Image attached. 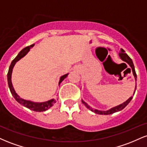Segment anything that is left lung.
Returning a JSON list of instances; mask_svg holds the SVG:
<instances>
[{
    "mask_svg": "<svg viewBox=\"0 0 147 147\" xmlns=\"http://www.w3.org/2000/svg\"><path fill=\"white\" fill-rule=\"evenodd\" d=\"M119 57L121 58V59L124 61H125L126 63H127L130 65V66H131V70H132V71H133V75H134L135 79L136 80V79H137V75H136V70H135V67H134V65H133L132 59H131L130 58L129 56H128L127 54L125 53V51H124L123 49H121V51L119 53ZM135 92H136V90H135ZM132 98H133V97H131L129 99H127L125 102L123 103V104H120V105H119V106H115V107L112 108V109H110V110L105 111H99V110H97V109H93L92 107H90V106L88 105V104L85 102H84L83 100H82V103H83L84 105L86 106L89 110L92 111V112L95 113L99 114V115H111L112 113H115V112H117V111H122L123 109H124V108H125L126 106L129 104V103L131 102V100L132 99Z\"/></svg>",
    "mask_w": 147,
    "mask_h": 147,
    "instance_id": "1",
    "label": "left lung"
}]
</instances>
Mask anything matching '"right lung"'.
Returning <instances> with one entry per match:
<instances>
[{
    "instance_id": "obj_1",
    "label": "right lung",
    "mask_w": 147,
    "mask_h": 147,
    "mask_svg": "<svg viewBox=\"0 0 147 147\" xmlns=\"http://www.w3.org/2000/svg\"><path fill=\"white\" fill-rule=\"evenodd\" d=\"M34 46V44L30 45V46L25 47V48H23V50H21V52L18 53V55L16 56V58L14 59V60L11 61V65H10L9 68V70H8V73H7V82H8V86H9L10 92H11V95H13V97H14V99H16L17 102L21 104V105L24 106L25 107L28 108V109H30V110L34 111H36V112H42V111H47L48 109H50L51 106L53 105L54 103H55V100L54 99H51V100H49L48 102H41V103H36V102H30V101H28V100H25V99L20 98V97L18 96L17 94L15 92L14 88H13L12 84H11V72H12V69L14 68L15 63H16V61H18L20 59H21L22 57H23L29 52L30 48ZM68 76V74L66 75H64L63 76H61L60 78L59 82V84H60L61 83L62 81L63 80L65 77Z\"/></svg>"
}]
</instances>
